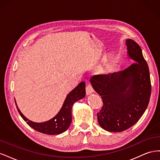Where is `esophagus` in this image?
Listing matches in <instances>:
<instances>
[{
  "instance_id": "34e87169",
  "label": "esophagus",
  "mask_w": 160,
  "mask_h": 160,
  "mask_svg": "<svg viewBox=\"0 0 160 160\" xmlns=\"http://www.w3.org/2000/svg\"><path fill=\"white\" fill-rule=\"evenodd\" d=\"M94 92V90L93 89V88H92V86L90 85H88V86L86 87V94L89 95H91V93H93Z\"/></svg>"
}]
</instances>
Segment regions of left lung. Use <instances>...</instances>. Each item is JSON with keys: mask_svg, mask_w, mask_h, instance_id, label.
<instances>
[{"mask_svg": "<svg viewBox=\"0 0 160 160\" xmlns=\"http://www.w3.org/2000/svg\"><path fill=\"white\" fill-rule=\"evenodd\" d=\"M128 56L134 63L124 71L92 77L93 89L103 99L97 114L100 126L109 132H121L136 123L146 110L151 95L149 67L141 47L126 40Z\"/></svg>", "mask_w": 160, "mask_h": 160, "instance_id": "left-lung-1", "label": "left lung"}]
</instances>
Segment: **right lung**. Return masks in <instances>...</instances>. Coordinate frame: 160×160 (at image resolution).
I'll list each match as a JSON object with an SVG mask.
<instances>
[{
    "mask_svg": "<svg viewBox=\"0 0 160 160\" xmlns=\"http://www.w3.org/2000/svg\"><path fill=\"white\" fill-rule=\"evenodd\" d=\"M85 96V83L84 81L77 85L76 88L72 89L70 93L67 95L62 108L54 118L49 121L42 123H36L28 119L21 113L15 103L17 110L22 118L27 123L32 129L38 132L47 135H59L65 132L69 128L72 121V107L74 103Z\"/></svg>",
    "mask_w": 160,
    "mask_h": 160,
    "instance_id": "add662e5",
    "label": "right lung"
}]
</instances>
